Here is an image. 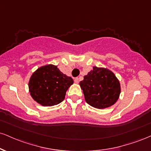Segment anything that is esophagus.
Wrapping results in <instances>:
<instances>
[{
  "instance_id": "obj_1",
  "label": "esophagus",
  "mask_w": 151,
  "mask_h": 151,
  "mask_svg": "<svg viewBox=\"0 0 151 151\" xmlns=\"http://www.w3.org/2000/svg\"><path fill=\"white\" fill-rule=\"evenodd\" d=\"M74 82H75L76 83H78L79 82V79L78 77H77V78H75V79H74Z\"/></svg>"
}]
</instances>
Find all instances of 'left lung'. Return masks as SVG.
Listing matches in <instances>:
<instances>
[{
    "label": "left lung",
    "mask_w": 151,
    "mask_h": 151,
    "mask_svg": "<svg viewBox=\"0 0 151 151\" xmlns=\"http://www.w3.org/2000/svg\"><path fill=\"white\" fill-rule=\"evenodd\" d=\"M79 85L86 102L98 109L113 105L121 93L119 79L111 70L104 68L93 67V70L83 77Z\"/></svg>",
    "instance_id": "obj_1"
}]
</instances>
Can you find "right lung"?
Here are the masks:
<instances>
[{
	"label": "right lung",
	"mask_w": 151,
	"mask_h": 151,
	"mask_svg": "<svg viewBox=\"0 0 151 151\" xmlns=\"http://www.w3.org/2000/svg\"><path fill=\"white\" fill-rule=\"evenodd\" d=\"M74 81L60 72L56 65L40 67L31 76L29 91L36 103L43 106H53L65 99L66 91Z\"/></svg>",
	"instance_id": "1"
}]
</instances>
